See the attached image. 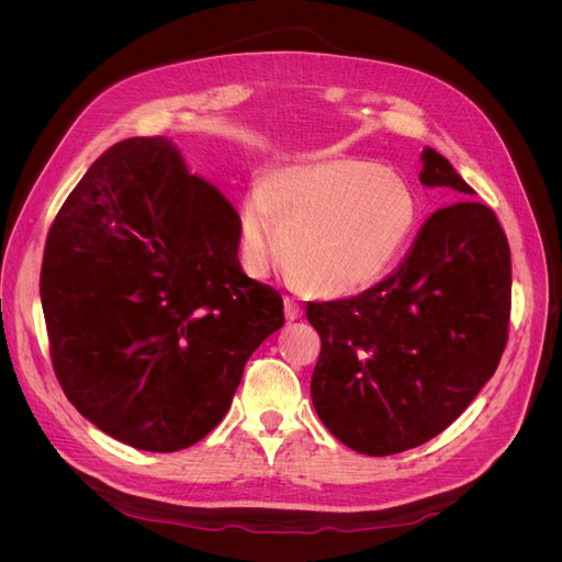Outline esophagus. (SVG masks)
Returning <instances> with one entry per match:
<instances>
[{
    "mask_svg": "<svg viewBox=\"0 0 562 562\" xmlns=\"http://www.w3.org/2000/svg\"><path fill=\"white\" fill-rule=\"evenodd\" d=\"M283 310H285V318H288V321H297V318L302 316L300 302L293 300V297H285V300H283Z\"/></svg>",
    "mask_w": 562,
    "mask_h": 562,
    "instance_id": "esophagus-1",
    "label": "esophagus"
}]
</instances>
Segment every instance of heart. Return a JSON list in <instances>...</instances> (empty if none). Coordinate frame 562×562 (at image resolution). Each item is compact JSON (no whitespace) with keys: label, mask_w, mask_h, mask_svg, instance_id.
<instances>
[{"label":"heart","mask_w":562,"mask_h":562,"mask_svg":"<svg viewBox=\"0 0 562 562\" xmlns=\"http://www.w3.org/2000/svg\"><path fill=\"white\" fill-rule=\"evenodd\" d=\"M419 201L403 178L363 159H326L269 176L239 211L250 274L283 262L321 295H356L403 258Z\"/></svg>","instance_id":"b5f03b06"}]
</instances>
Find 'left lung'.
<instances>
[{"instance_id":"1","label":"left lung","mask_w":562,"mask_h":562,"mask_svg":"<svg viewBox=\"0 0 562 562\" xmlns=\"http://www.w3.org/2000/svg\"><path fill=\"white\" fill-rule=\"evenodd\" d=\"M422 164V184L473 194L436 149ZM508 316L512 252L495 211L473 199L436 211L394 274L356 297L307 304L321 335V422L372 457L427 443L495 375Z\"/></svg>"}]
</instances>
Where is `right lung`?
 Listing matches in <instances>:
<instances>
[{
  "mask_svg": "<svg viewBox=\"0 0 562 562\" xmlns=\"http://www.w3.org/2000/svg\"><path fill=\"white\" fill-rule=\"evenodd\" d=\"M239 215L178 147L112 145L46 236L40 293L56 378L100 431L147 452L194 446L229 411L283 300L239 262Z\"/></svg>",
  "mask_w": 562,
  "mask_h": 562,
  "instance_id": "add662e5",
  "label": "right lung"
}]
</instances>
